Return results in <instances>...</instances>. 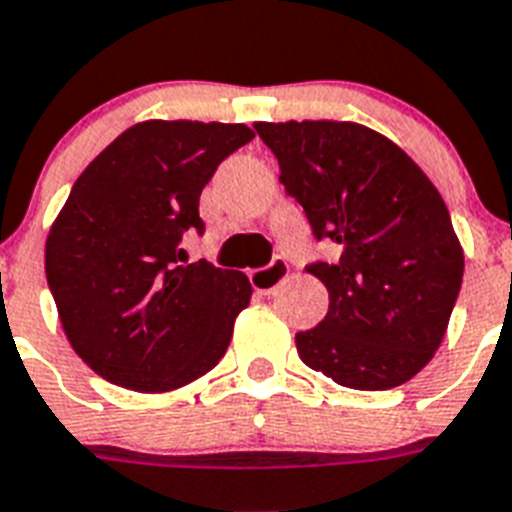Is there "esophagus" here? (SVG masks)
<instances>
[{
	"label": "esophagus",
	"mask_w": 512,
	"mask_h": 512,
	"mask_svg": "<svg viewBox=\"0 0 512 512\" xmlns=\"http://www.w3.org/2000/svg\"><path fill=\"white\" fill-rule=\"evenodd\" d=\"M286 278H289V265H286L283 257H276V260L270 265H265V268H257L249 273L252 289L260 291V294H273Z\"/></svg>",
	"instance_id": "esophagus-1"
}]
</instances>
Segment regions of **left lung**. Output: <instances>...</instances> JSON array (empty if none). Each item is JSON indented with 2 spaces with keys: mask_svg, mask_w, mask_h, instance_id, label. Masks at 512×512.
I'll return each instance as SVG.
<instances>
[{
  "mask_svg": "<svg viewBox=\"0 0 512 512\" xmlns=\"http://www.w3.org/2000/svg\"><path fill=\"white\" fill-rule=\"evenodd\" d=\"M281 184L338 260L312 263L330 307L296 333L302 362L354 390L398 388L435 356L463 281L437 187L393 140L356 122H257Z\"/></svg>",
  "mask_w": 512,
  "mask_h": 512,
  "instance_id": "obj_1",
  "label": "left lung"
}]
</instances>
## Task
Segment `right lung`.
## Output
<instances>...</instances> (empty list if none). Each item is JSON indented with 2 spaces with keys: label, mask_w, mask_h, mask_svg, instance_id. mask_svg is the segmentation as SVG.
Segmentation results:
<instances>
[{
  "label": "right lung",
  "mask_w": 512,
  "mask_h": 512,
  "mask_svg": "<svg viewBox=\"0 0 512 512\" xmlns=\"http://www.w3.org/2000/svg\"><path fill=\"white\" fill-rule=\"evenodd\" d=\"M255 137L247 124L150 119L77 176L46 239V281L75 354L103 380L166 393L221 362L252 286L187 263L200 192Z\"/></svg>",
  "instance_id": "obj_1"
}]
</instances>
